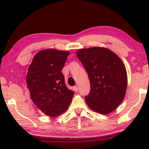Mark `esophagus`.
I'll list each match as a JSON object with an SVG mask.
<instances>
[{
    "instance_id": "obj_1",
    "label": "esophagus",
    "mask_w": 149,
    "mask_h": 149,
    "mask_svg": "<svg viewBox=\"0 0 149 149\" xmlns=\"http://www.w3.org/2000/svg\"><path fill=\"white\" fill-rule=\"evenodd\" d=\"M73 89H74V91H78V86H77V85H75V86L73 87Z\"/></svg>"
}]
</instances>
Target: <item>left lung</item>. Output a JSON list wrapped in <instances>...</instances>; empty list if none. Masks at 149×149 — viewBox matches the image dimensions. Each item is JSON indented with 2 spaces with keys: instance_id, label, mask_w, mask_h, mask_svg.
Segmentation results:
<instances>
[{
  "instance_id": "8db88e82",
  "label": "left lung",
  "mask_w": 149,
  "mask_h": 149,
  "mask_svg": "<svg viewBox=\"0 0 149 149\" xmlns=\"http://www.w3.org/2000/svg\"><path fill=\"white\" fill-rule=\"evenodd\" d=\"M77 56L88 74L90 92L85 102L93 111L107 115L115 111L125 97L127 85L125 66L109 49H81Z\"/></svg>"
}]
</instances>
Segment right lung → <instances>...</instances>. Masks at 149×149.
Segmentation results:
<instances>
[{
	"label": "right lung",
	"mask_w": 149,
	"mask_h": 149,
	"mask_svg": "<svg viewBox=\"0 0 149 149\" xmlns=\"http://www.w3.org/2000/svg\"><path fill=\"white\" fill-rule=\"evenodd\" d=\"M70 52L53 49L41 50L28 67L26 83L34 104L50 117L68 109L74 91L66 87L62 70Z\"/></svg>",
	"instance_id": "1"
}]
</instances>
